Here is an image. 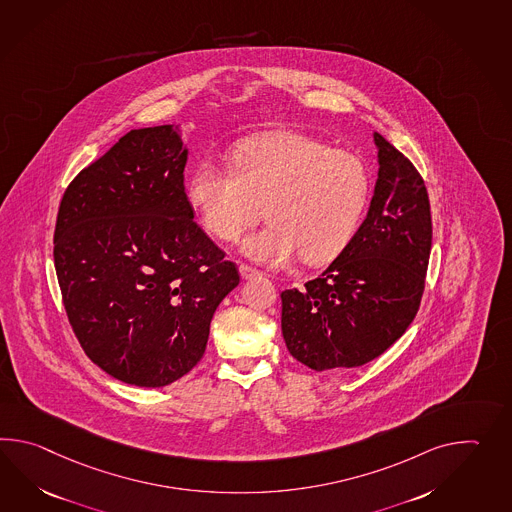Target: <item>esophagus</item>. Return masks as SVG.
<instances>
[{
	"mask_svg": "<svg viewBox=\"0 0 512 512\" xmlns=\"http://www.w3.org/2000/svg\"><path fill=\"white\" fill-rule=\"evenodd\" d=\"M239 272L240 277H242V279H246V281H248V279H255V277H259V275H261L259 270L251 268V266H248V264H240Z\"/></svg>",
	"mask_w": 512,
	"mask_h": 512,
	"instance_id": "1",
	"label": "esophagus"
}]
</instances>
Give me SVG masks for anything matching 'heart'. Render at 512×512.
<instances>
[{
    "label": "heart",
    "mask_w": 512,
    "mask_h": 512,
    "mask_svg": "<svg viewBox=\"0 0 512 512\" xmlns=\"http://www.w3.org/2000/svg\"><path fill=\"white\" fill-rule=\"evenodd\" d=\"M229 159L233 171L200 161L187 187L209 235L235 242L264 209L270 224L242 242L251 261L281 266L301 255L318 266L347 248L371 191L362 158L314 137L277 132L240 143Z\"/></svg>",
    "instance_id": "heart-1"
}]
</instances>
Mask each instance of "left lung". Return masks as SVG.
Segmentation results:
<instances>
[{"label":"left lung","mask_w":512,"mask_h":512,"mask_svg":"<svg viewBox=\"0 0 512 512\" xmlns=\"http://www.w3.org/2000/svg\"><path fill=\"white\" fill-rule=\"evenodd\" d=\"M373 139L378 178L362 226L325 272L281 294L284 343L314 371L375 360L421 305L432 250L428 193L404 154L378 132Z\"/></svg>","instance_id":"left-lung-1"}]
</instances>
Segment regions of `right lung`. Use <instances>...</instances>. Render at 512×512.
<instances>
[{
    "label": "right lung",
    "instance_id": "add662e5",
    "mask_svg": "<svg viewBox=\"0 0 512 512\" xmlns=\"http://www.w3.org/2000/svg\"><path fill=\"white\" fill-rule=\"evenodd\" d=\"M187 156L180 126L130 130L79 172L58 209L53 255L69 323L91 362L130 386L187 375L239 284L193 220Z\"/></svg>",
    "mask_w": 512,
    "mask_h": 512
}]
</instances>
